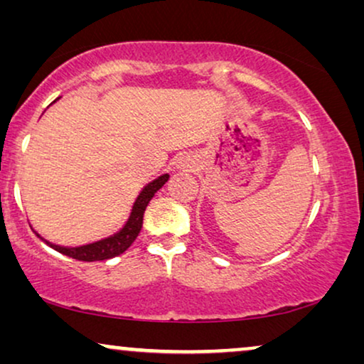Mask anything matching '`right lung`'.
I'll use <instances>...</instances> for the list:
<instances>
[{"label":"right lung","mask_w":364,"mask_h":364,"mask_svg":"<svg viewBox=\"0 0 364 364\" xmlns=\"http://www.w3.org/2000/svg\"><path fill=\"white\" fill-rule=\"evenodd\" d=\"M168 181V173H164V176L154 178L152 182H149L146 187L142 188L141 193H139L136 202H134L131 215H129L127 222L124 223L121 230L114 233L111 237L102 238V240L86 243V245L79 247H61L56 245V243H51L39 235L38 232H34L36 235L41 238L44 243H48L49 247L54 248V250L63 253V255L71 257L74 260L79 262H99V260H109V258H114L121 255L127 250L129 247L132 245V242L136 240L139 232L142 228V220H144V212H146V207L151 202L159 188H162L164 183Z\"/></svg>","instance_id":"obj_1"}]
</instances>
